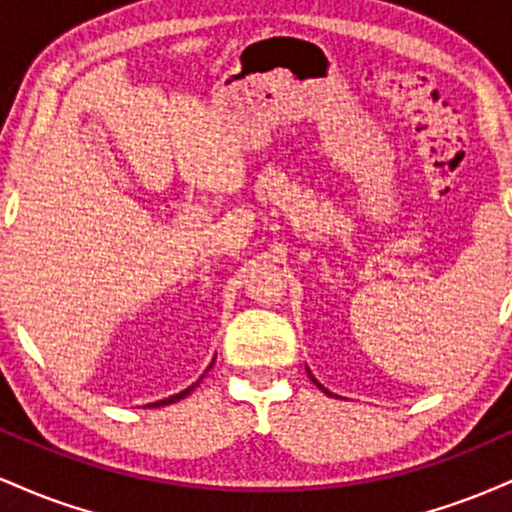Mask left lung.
Masks as SVG:
<instances>
[{
    "label": "left lung",
    "instance_id": "obj_1",
    "mask_svg": "<svg viewBox=\"0 0 512 512\" xmlns=\"http://www.w3.org/2000/svg\"><path fill=\"white\" fill-rule=\"evenodd\" d=\"M310 378H313V375H310ZM313 383H315V385H317V387H320V390H325V387H322V385H320V383H317V380H315V378H313ZM325 392H327V390H325ZM327 395H330V392H327Z\"/></svg>",
    "mask_w": 512,
    "mask_h": 512
}]
</instances>
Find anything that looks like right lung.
Segmentation results:
<instances>
[{
	"label": "right lung",
	"instance_id": "add662e5",
	"mask_svg": "<svg viewBox=\"0 0 512 512\" xmlns=\"http://www.w3.org/2000/svg\"><path fill=\"white\" fill-rule=\"evenodd\" d=\"M202 378H204V375H202ZM202 378H199V380H202ZM199 380H197L195 385H199ZM195 385H192V387H187V390H182L180 395H173V397H168V399H161V402H154V404H149V407H163V404H173V402H178V399H182V397H187V395H190V392L195 390Z\"/></svg>",
	"mask_w": 512,
	"mask_h": 512
}]
</instances>
